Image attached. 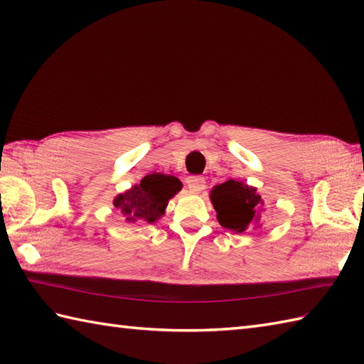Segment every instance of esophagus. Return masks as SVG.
Instances as JSON below:
<instances>
[{"mask_svg": "<svg viewBox=\"0 0 364 364\" xmlns=\"http://www.w3.org/2000/svg\"><path fill=\"white\" fill-rule=\"evenodd\" d=\"M186 184L191 192H194V194H198L200 191H203L206 188V181L203 176L200 175H192L186 178Z\"/></svg>", "mask_w": 364, "mask_h": 364, "instance_id": "34e87169", "label": "esophagus"}]
</instances>
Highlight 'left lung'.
<instances>
[{"label":"left lung","mask_w":364,"mask_h":364,"mask_svg":"<svg viewBox=\"0 0 364 364\" xmlns=\"http://www.w3.org/2000/svg\"><path fill=\"white\" fill-rule=\"evenodd\" d=\"M211 202L223 228L245 233L259 225L262 200L257 189L242 181L228 180L211 191Z\"/></svg>","instance_id":"obj_1"}]
</instances>
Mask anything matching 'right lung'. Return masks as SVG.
Returning a JSON list of instances; mask_svg holds the SVG:
<instances>
[{
  "instance_id": "obj_1",
  "label": "right lung",
  "mask_w": 364,
  "mask_h": 364,
  "mask_svg": "<svg viewBox=\"0 0 364 364\" xmlns=\"http://www.w3.org/2000/svg\"><path fill=\"white\" fill-rule=\"evenodd\" d=\"M181 189L178 178L164 173L144 176L141 183L115 197L114 206L119 208L127 222L153 223L164 214L168 198Z\"/></svg>"
}]
</instances>
